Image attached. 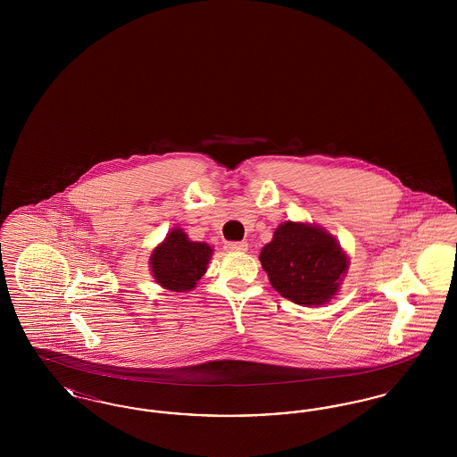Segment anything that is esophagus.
<instances>
[{"label": "esophagus", "instance_id": "esophagus-1", "mask_svg": "<svg viewBox=\"0 0 457 457\" xmlns=\"http://www.w3.org/2000/svg\"><path fill=\"white\" fill-rule=\"evenodd\" d=\"M226 250H229V252H246L248 243L246 241H228Z\"/></svg>", "mask_w": 457, "mask_h": 457}]
</instances>
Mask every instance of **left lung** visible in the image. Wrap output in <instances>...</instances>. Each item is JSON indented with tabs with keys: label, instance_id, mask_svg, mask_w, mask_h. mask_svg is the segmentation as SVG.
Here are the masks:
<instances>
[{
	"label": "left lung",
	"instance_id": "obj_1",
	"mask_svg": "<svg viewBox=\"0 0 457 457\" xmlns=\"http://www.w3.org/2000/svg\"><path fill=\"white\" fill-rule=\"evenodd\" d=\"M272 287L291 302L317 306L330 302L348 272V255L326 229L286 220L261 252Z\"/></svg>",
	"mask_w": 457,
	"mask_h": 457
}]
</instances>
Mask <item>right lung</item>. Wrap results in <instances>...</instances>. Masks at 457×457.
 <instances>
[{
	"label": "right lung",
	"instance_id": "obj_1",
	"mask_svg": "<svg viewBox=\"0 0 457 457\" xmlns=\"http://www.w3.org/2000/svg\"><path fill=\"white\" fill-rule=\"evenodd\" d=\"M211 255L212 248L207 243L192 241L183 229L174 228L154 248L149 263L155 283L170 291L187 293L205 274Z\"/></svg>",
	"mask_w": 457,
	"mask_h": 457
}]
</instances>
